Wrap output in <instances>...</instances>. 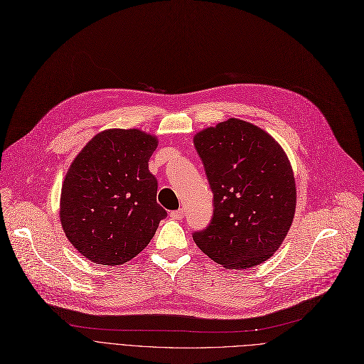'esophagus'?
I'll return each mask as SVG.
<instances>
[{"label":"esophagus","mask_w":364,"mask_h":364,"mask_svg":"<svg viewBox=\"0 0 364 364\" xmlns=\"http://www.w3.org/2000/svg\"><path fill=\"white\" fill-rule=\"evenodd\" d=\"M183 215H185V211H183L182 208L175 210V211H172V213H171V217H172L173 220H182V218H183Z\"/></svg>","instance_id":"esophagus-1"}]
</instances>
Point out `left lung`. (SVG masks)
I'll return each mask as SVG.
<instances>
[{
	"mask_svg": "<svg viewBox=\"0 0 364 364\" xmlns=\"http://www.w3.org/2000/svg\"><path fill=\"white\" fill-rule=\"evenodd\" d=\"M214 211L193 242L214 262L246 269L272 257L296 211V182L283 147L262 128L230 118L193 136Z\"/></svg>",
	"mask_w": 364,
	"mask_h": 364,
	"instance_id": "obj_1",
	"label": "left lung"
}]
</instances>
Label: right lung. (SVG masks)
Returning <instances> with one entry per match:
<instances>
[{"label":"right lung","instance_id":"right-lung-1","mask_svg":"<svg viewBox=\"0 0 364 364\" xmlns=\"http://www.w3.org/2000/svg\"><path fill=\"white\" fill-rule=\"evenodd\" d=\"M157 136L112 128L73 160L61 189L60 220L78 252L100 265H122L153 239L167 213L157 204L149 160Z\"/></svg>","mask_w":364,"mask_h":364}]
</instances>
